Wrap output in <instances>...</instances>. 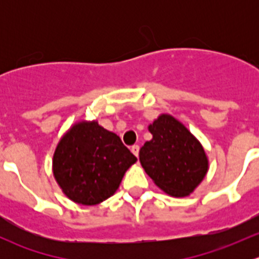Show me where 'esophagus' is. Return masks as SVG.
I'll return each instance as SVG.
<instances>
[{"instance_id": "obj_1", "label": "esophagus", "mask_w": 259, "mask_h": 259, "mask_svg": "<svg viewBox=\"0 0 259 259\" xmlns=\"http://www.w3.org/2000/svg\"><path fill=\"white\" fill-rule=\"evenodd\" d=\"M139 150H140V146L139 145H133L132 146V153L134 154L135 156H139Z\"/></svg>"}]
</instances>
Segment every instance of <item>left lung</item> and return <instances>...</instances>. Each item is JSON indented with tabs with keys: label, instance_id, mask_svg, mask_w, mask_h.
<instances>
[{
	"label": "left lung",
	"instance_id": "obj_1",
	"mask_svg": "<svg viewBox=\"0 0 259 259\" xmlns=\"http://www.w3.org/2000/svg\"><path fill=\"white\" fill-rule=\"evenodd\" d=\"M153 139L139 151L143 168L156 185L173 197L190 194L208 170V159L192 133L170 115L149 125Z\"/></svg>",
	"mask_w": 259,
	"mask_h": 259
}]
</instances>
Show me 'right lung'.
I'll return each mask as SVG.
<instances>
[{
  "instance_id": "right-lung-1",
  "label": "right lung",
  "mask_w": 259,
  "mask_h": 259,
  "mask_svg": "<svg viewBox=\"0 0 259 259\" xmlns=\"http://www.w3.org/2000/svg\"><path fill=\"white\" fill-rule=\"evenodd\" d=\"M137 156L114 133L96 121L75 124L54 154V176L75 203L95 205L116 192Z\"/></svg>"
}]
</instances>
